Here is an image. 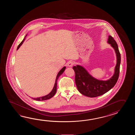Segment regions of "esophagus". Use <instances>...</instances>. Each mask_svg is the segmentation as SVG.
<instances>
[{
    "instance_id": "34e87169",
    "label": "esophagus",
    "mask_w": 135,
    "mask_h": 135,
    "mask_svg": "<svg viewBox=\"0 0 135 135\" xmlns=\"http://www.w3.org/2000/svg\"><path fill=\"white\" fill-rule=\"evenodd\" d=\"M73 65H74V63L72 61H69V62H68V63H67V65H68V66H69V67H72V66H73Z\"/></svg>"
}]
</instances>
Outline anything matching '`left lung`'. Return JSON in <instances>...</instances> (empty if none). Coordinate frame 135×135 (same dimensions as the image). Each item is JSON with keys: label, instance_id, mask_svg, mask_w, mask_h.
<instances>
[{"label": "left lung", "instance_id": "1", "mask_svg": "<svg viewBox=\"0 0 135 135\" xmlns=\"http://www.w3.org/2000/svg\"><path fill=\"white\" fill-rule=\"evenodd\" d=\"M108 43L114 50L116 55V65L112 77L106 80L95 79L80 65L73 67L75 73V83L78 91L82 95L95 98L103 95L113 88L117 81L120 63V55L117 44L111 36H109Z\"/></svg>", "mask_w": 135, "mask_h": 135}]
</instances>
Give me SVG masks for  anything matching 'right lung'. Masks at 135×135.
<instances>
[{"mask_svg":"<svg viewBox=\"0 0 135 135\" xmlns=\"http://www.w3.org/2000/svg\"><path fill=\"white\" fill-rule=\"evenodd\" d=\"M26 36H27V34L26 35L25 37H24V38H23V40H22V41L21 42L20 44L18 46L17 50H18V49L20 47V46L22 45L23 42L25 40ZM66 68V66H64L63 68L61 69L59 71V72L58 73L57 76H56V79H55V85H54V88H53V89L52 90V91L50 92L49 94L46 95H45V96H43V97H39V98H33V99H34V100H36L37 101H43L46 100H47V99H50L51 98H52V97H53L55 95V94L56 92L57 81V80L58 79L59 77L63 73V72H64V71H65Z\"/></svg>","mask_w":135,"mask_h":135,"instance_id":"1","label":"right lung"}]
</instances>
